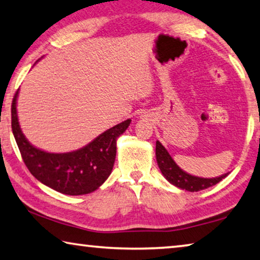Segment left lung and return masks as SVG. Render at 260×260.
<instances>
[{
	"label": "left lung",
	"mask_w": 260,
	"mask_h": 260,
	"mask_svg": "<svg viewBox=\"0 0 260 260\" xmlns=\"http://www.w3.org/2000/svg\"><path fill=\"white\" fill-rule=\"evenodd\" d=\"M156 158L157 164L159 166L161 173L166 178L167 181L179 187L180 189H184V190L188 191H200L209 187H212L228 175V173H226L217 178L208 179L193 177L191 174H188L175 164L173 158L170 156L166 149L161 146L159 141L156 142Z\"/></svg>",
	"instance_id": "obj_1"
}]
</instances>
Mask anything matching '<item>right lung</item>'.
<instances>
[{
  "label": "right lung",
  "mask_w": 260,
  "mask_h": 260,
  "mask_svg": "<svg viewBox=\"0 0 260 260\" xmlns=\"http://www.w3.org/2000/svg\"><path fill=\"white\" fill-rule=\"evenodd\" d=\"M16 91L11 105V127L30 174L39 181L65 195H85L98 189L109 178L117 152V139L131 124L120 122L91 141L79 150L50 153L33 147L20 129L17 117Z\"/></svg>",
  "instance_id": "add662e5"
}]
</instances>
